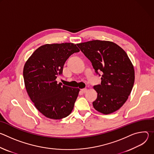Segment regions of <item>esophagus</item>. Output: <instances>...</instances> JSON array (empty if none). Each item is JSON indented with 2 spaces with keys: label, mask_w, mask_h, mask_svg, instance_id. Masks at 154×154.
<instances>
[{
  "label": "esophagus",
  "mask_w": 154,
  "mask_h": 154,
  "mask_svg": "<svg viewBox=\"0 0 154 154\" xmlns=\"http://www.w3.org/2000/svg\"><path fill=\"white\" fill-rule=\"evenodd\" d=\"M81 91L83 92V93H86L87 91V88H83L81 90Z\"/></svg>",
  "instance_id": "34e87169"
}]
</instances>
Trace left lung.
<instances>
[{"instance_id": "left-lung-1", "label": "left lung", "mask_w": 154, "mask_h": 154, "mask_svg": "<svg viewBox=\"0 0 154 154\" xmlns=\"http://www.w3.org/2000/svg\"><path fill=\"white\" fill-rule=\"evenodd\" d=\"M77 45L96 72H102L101 84L93 87L97 93L94 108L104 115L117 111L127 100L135 82L134 68L127 54L108 41L93 40Z\"/></svg>"}]
</instances>
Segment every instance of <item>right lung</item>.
<instances>
[{"label": "right lung", "mask_w": 154, "mask_h": 154, "mask_svg": "<svg viewBox=\"0 0 154 154\" xmlns=\"http://www.w3.org/2000/svg\"><path fill=\"white\" fill-rule=\"evenodd\" d=\"M79 49L73 43L47 44L38 48L24 64L27 92L38 110L46 118L61 119L72 112L80 89L57 83L65 61Z\"/></svg>", "instance_id": "right-lung-1"}]
</instances>
